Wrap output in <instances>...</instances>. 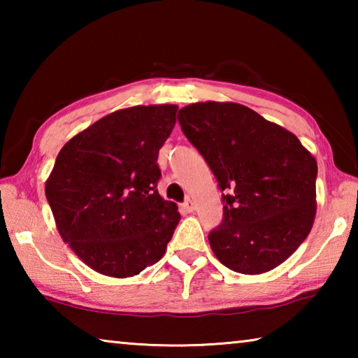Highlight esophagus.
<instances>
[{
    "instance_id": "1",
    "label": "esophagus",
    "mask_w": 358,
    "mask_h": 358,
    "mask_svg": "<svg viewBox=\"0 0 358 358\" xmlns=\"http://www.w3.org/2000/svg\"><path fill=\"white\" fill-rule=\"evenodd\" d=\"M183 208L187 211V213H192V211L196 210V203H194L191 199H187V201L183 203Z\"/></svg>"
}]
</instances>
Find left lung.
Listing matches in <instances>:
<instances>
[{
	"label": "left lung",
	"mask_w": 358,
	"mask_h": 358,
	"mask_svg": "<svg viewBox=\"0 0 358 358\" xmlns=\"http://www.w3.org/2000/svg\"><path fill=\"white\" fill-rule=\"evenodd\" d=\"M178 121L229 191L221 226L208 235L216 259L243 275L276 268L311 232L316 157L292 132L237 102H196Z\"/></svg>",
	"instance_id": "left-lung-1"
}]
</instances>
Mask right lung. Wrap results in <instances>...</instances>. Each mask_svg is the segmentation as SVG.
I'll use <instances>...</instances> for the list:
<instances>
[{"label": "right lung", "mask_w": 358, "mask_h": 358, "mask_svg": "<svg viewBox=\"0 0 358 358\" xmlns=\"http://www.w3.org/2000/svg\"><path fill=\"white\" fill-rule=\"evenodd\" d=\"M178 106H134L78 132L45 181L59 237L85 265L110 278L138 275L159 260L180 221L156 189L157 155Z\"/></svg>", "instance_id": "add662e5"}]
</instances>
